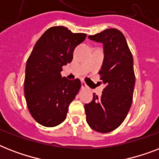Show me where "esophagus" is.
Returning a JSON list of instances; mask_svg holds the SVG:
<instances>
[{"label": "esophagus", "instance_id": "34e87169", "mask_svg": "<svg viewBox=\"0 0 159 159\" xmlns=\"http://www.w3.org/2000/svg\"><path fill=\"white\" fill-rule=\"evenodd\" d=\"M82 88H83V89H85V88H87V84H86V82H85L84 81H82Z\"/></svg>", "mask_w": 159, "mask_h": 159}]
</instances>
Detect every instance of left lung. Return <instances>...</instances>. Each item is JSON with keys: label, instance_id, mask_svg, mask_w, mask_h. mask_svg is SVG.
Instances as JSON below:
<instances>
[{"label": "left lung", "instance_id": "1", "mask_svg": "<svg viewBox=\"0 0 159 159\" xmlns=\"http://www.w3.org/2000/svg\"><path fill=\"white\" fill-rule=\"evenodd\" d=\"M88 38L104 46V61L100 76L106 87L101 97L93 94L85 104L88 125L100 133H109L125 120L133 101L135 75L133 56L125 37L117 29H106Z\"/></svg>", "mask_w": 159, "mask_h": 159}]
</instances>
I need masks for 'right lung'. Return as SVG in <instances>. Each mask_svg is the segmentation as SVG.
Listing matches in <instances>:
<instances>
[{
	"label": "right lung",
	"instance_id": "obj_1",
	"mask_svg": "<svg viewBox=\"0 0 159 159\" xmlns=\"http://www.w3.org/2000/svg\"><path fill=\"white\" fill-rule=\"evenodd\" d=\"M87 34L72 33L64 26L48 29L39 39L26 62L25 97L29 111L39 124L54 127L64 121L68 106L81 88L78 78L61 77L72 62L75 47Z\"/></svg>",
	"mask_w": 159,
	"mask_h": 159
}]
</instances>
